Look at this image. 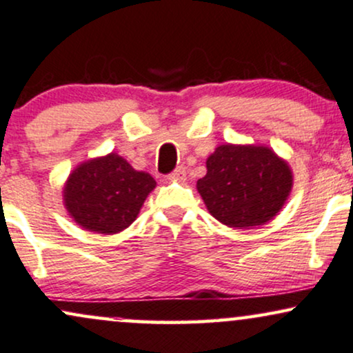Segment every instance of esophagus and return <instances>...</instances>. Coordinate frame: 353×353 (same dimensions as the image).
<instances>
[{
    "mask_svg": "<svg viewBox=\"0 0 353 353\" xmlns=\"http://www.w3.org/2000/svg\"><path fill=\"white\" fill-rule=\"evenodd\" d=\"M169 179L177 181V182L185 181V168H182V165H179V168H177L176 171H174L171 176H169Z\"/></svg>",
    "mask_w": 353,
    "mask_h": 353,
    "instance_id": "34e87169",
    "label": "esophagus"
}]
</instances>
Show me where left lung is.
<instances>
[{
	"label": "left lung",
	"instance_id": "8db88e82",
	"mask_svg": "<svg viewBox=\"0 0 353 353\" xmlns=\"http://www.w3.org/2000/svg\"><path fill=\"white\" fill-rule=\"evenodd\" d=\"M205 164L197 190L212 217L230 228L268 223L291 194L290 164L263 144H220Z\"/></svg>",
	"mask_w": 353,
	"mask_h": 353
}]
</instances>
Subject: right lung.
<instances>
[{
  "instance_id": "obj_1",
  "label": "right lung",
  "mask_w": 353,
  "mask_h": 353,
  "mask_svg": "<svg viewBox=\"0 0 353 353\" xmlns=\"http://www.w3.org/2000/svg\"><path fill=\"white\" fill-rule=\"evenodd\" d=\"M151 174L136 171L117 152L80 163L63 184V205L83 230L114 235L138 217L154 190Z\"/></svg>"
}]
</instances>
